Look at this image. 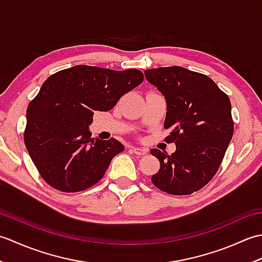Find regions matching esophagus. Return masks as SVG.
<instances>
[{
	"instance_id": "34e87169",
	"label": "esophagus",
	"mask_w": 262,
	"mask_h": 262,
	"mask_svg": "<svg viewBox=\"0 0 262 262\" xmlns=\"http://www.w3.org/2000/svg\"><path fill=\"white\" fill-rule=\"evenodd\" d=\"M132 148H133V152H134L136 155H144L147 153L146 148H143V147H132Z\"/></svg>"
}]
</instances>
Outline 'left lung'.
<instances>
[{"label": "left lung", "instance_id": "left-lung-1", "mask_svg": "<svg viewBox=\"0 0 262 262\" xmlns=\"http://www.w3.org/2000/svg\"><path fill=\"white\" fill-rule=\"evenodd\" d=\"M144 74L165 98L164 128H171L165 141L176 144L171 155L151 149L160 161L153 185L178 196L198 191L215 176L232 140L230 99L210 77L181 66Z\"/></svg>", "mask_w": 262, "mask_h": 262}]
</instances>
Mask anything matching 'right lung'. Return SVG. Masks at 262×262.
I'll use <instances>...</instances> for the list:
<instances>
[{
  "instance_id": "right-lung-1",
  "label": "right lung",
  "mask_w": 262,
  "mask_h": 262,
  "mask_svg": "<svg viewBox=\"0 0 262 262\" xmlns=\"http://www.w3.org/2000/svg\"><path fill=\"white\" fill-rule=\"evenodd\" d=\"M141 71L76 65L43 82L28 105L25 144L49 186L64 192L85 190L101 179L124 145L94 140L89 126L96 111H109L143 82Z\"/></svg>"
}]
</instances>
